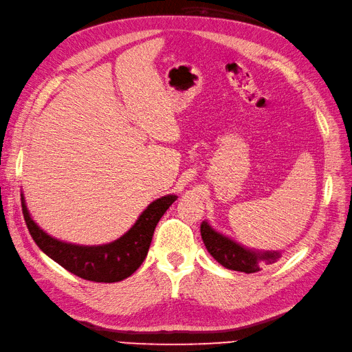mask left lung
<instances>
[{
  "instance_id": "8db88e82",
  "label": "left lung",
  "mask_w": 352,
  "mask_h": 352,
  "mask_svg": "<svg viewBox=\"0 0 352 352\" xmlns=\"http://www.w3.org/2000/svg\"><path fill=\"white\" fill-rule=\"evenodd\" d=\"M200 233L210 256L228 270L252 274L261 271L262 263L271 265L282 257L280 252H259L241 245L239 242L217 232L206 220L200 226Z\"/></svg>"
}]
</instances>
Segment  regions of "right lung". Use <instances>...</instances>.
Listing matches in <instances>:
<instances>
[{
    "instance_id": "right-lung-1",
    "label": "right lung",
    "mask_w": 352,
    "mask_h": 352,
    "mask_svg": "<svg viewBox=\"0 0 352 352\" xmlns=\"http://www.w3.org/2000/svg\"><path fill=\"white\" fill-rule=\"evenodd\" d=\"M176 199L175 194H167L152 201L119 239L102 245H80L60 241L38 228L31 218L25 197L21 196L23 218L38 248L69 272L96 283L120 282L134 274L149 252L156 224Z\"/></svg>"
}]
</instances>
